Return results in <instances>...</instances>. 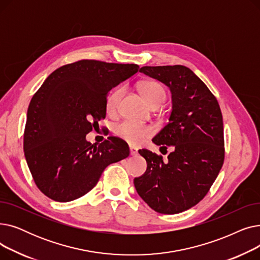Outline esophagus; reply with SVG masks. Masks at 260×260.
<instances>
[{
    "instance_id": "34e87169",
    "label": "esophagus",
    "mask_w": 260,
    "mask_h": 260,
    "mask_svg": "<svg viewBox=\"0 0 260 260\" xmlns=\"http://www.w3.org/2000/svg\"><path fill=\"white\" fill-rule=\"evenodd\" d=\"M129 152H131V155L132 156H136V155H137L138 154V149L137 148H136L135 146H129Z\"/></svg>"
}]
</instances>
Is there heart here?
<instances>
[{
	"label": "heart",
	"mask_w": 260,
	"mask_h": 260,
	"mask_svg": "<svg viewBox=\"0 0 260 260\" xmlns=\"http://www.w3.org/2000/svg\"><path fill=\"white\" fill-rule=\"evenodd\" d=\"M140 91L144 100L152 107L160 106L167 98L166 89L156 81L143 82L140 85ZM123 93H124V87H118L108 94L106 99L107 113L114 114L117 111ZM114 131L120 138L133 145L141 144L146 138L151 137L154 134V129L151 125L132 120H124L118 123Z\"/></svg>",
	"instance_id": "1"
}]
</instances>
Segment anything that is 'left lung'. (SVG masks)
<instances>
[{
	"instance_id": "obj_1",
	"label": "left lung",
	"mask_w": 260,
	"mask_h": 260,
	"mask_svg": "<svg viewBox=\"0 0 260 260\" xmlns=\"http://www.w3.org/2000/svg\"><path fill=\"white\" fill-rule=\"evenodd\" d=\"M140 73L170 87L173 111L170 122L153 138L161 148L174 151L163 161L161 155L139 151L145 158V173L135 178L139 196L154 211L178 214L208 194L224 161L223 122L220 106L208 86L183 65L143 66Z\"/></svg>"
}]
</instances>
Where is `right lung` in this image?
<instances>
[{
	"mask_svg": "<svg viewBox=\"0 0 260 260\" xmlns=\"http://www.w3.org/2000/svg\"><path fill=\"white\" fill-rule=\"evenodd\" d=\"M137 64L80 60L51 73L27 111L24 154L34 181L48 198L67 202L94 187L107 166L129 148L118 137L99 145L86 134L106 116L109 91L138 72Z\"/></svg>",
	"mask_w": 260,
	"mask_h": 260,
	"instance_id": "right-lung-1",
	"label": "right lung"
}]
</instances>
